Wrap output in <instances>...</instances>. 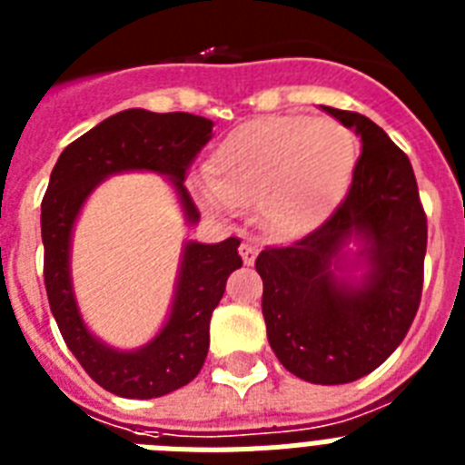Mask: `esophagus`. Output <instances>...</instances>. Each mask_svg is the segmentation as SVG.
<instances>
[{
  "label": "esophagus",
  "mask_w": 465,
  "mask_h": 465,
  "mask_svg": "<svg viewBox=\"0 0 465 465\" xmlns=\"http://www.w3.org/2000/svg\"><path fill=\"white\" fill-rule=\"evenodd\" d=\"M239 252H241V257H243V262H245V264H252V262H255L257 248H255V245H252V243H241Z\"/></svg>",
  "instance_id": "obj_1"
}]
</instances>
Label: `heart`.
<instances>
[{"label":"heart","mask_w":465,"mask_h":465,"mask_svg":"<svg viewBox=\"0 0 465 465\" xmlns=\"http://www.w3.org/2000/svg\"><path fill=\"white\" fill-rule=\"evenodd\" d=\"M354 158V136L341 123L272 115L233 127L213 148L208 179L196 191L214 213L257 203L269 233L298 239L338 208L352 182Z\"/></svg>","instance_id":"obj_1"}]
</instances>
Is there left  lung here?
<instances>
[{"label":"left lung","instance_id":"left-lung-1","mask_svg":"<svg viewBox=\"0 0 465 465\" xmlns=\"http://www.w3.org/2000/svg\"><path fill=\"white\" fill-rule=\"evenodd\" d=\"M361 142L347 198L322 229L257 255L269 345L292 376L341 385L404 341L420 302L428 224L411 163L366 115L322 106Z\"/></svg>","mask_w":465,"mask_h":465}]
</instances>
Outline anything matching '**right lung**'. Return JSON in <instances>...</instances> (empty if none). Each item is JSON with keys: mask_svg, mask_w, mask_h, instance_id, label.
I'll list each match as a JSON object with an SVG mask.
<instances>
[{"mask_svg": "<svg viewBox=\"0 0 465 465\" xmlns=\"http://www.w3.org/2000/svg\"><path fill=\"white\" fill-rule=\"evenodd\" d=\"M213 120L191 113L120 111L58 155L42 201L45 286L49 307L68 350L82 369L113 395L163 397L191 383L210 347V317L224 295L226 279L243 264L239 239L220 243L184 241L173 302L158 333L134 350L108 345L82 317L73 286V232L82 208L101 182L123 173L165 177L189 226L201 214L184 186L186 167L208 143Z\"/></svg>", "mask_w": 465, "mask_h": 465, "instance_id": "1", "label": "right lung"}]
</instances>
